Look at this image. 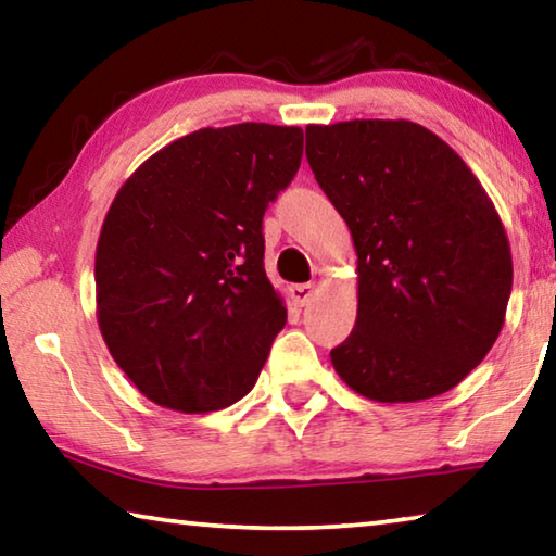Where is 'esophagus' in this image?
<instances>
[{"mask_svg": "<svg viewBox=\"0 0 556 556\" xmlns=\"http://www.w3.org/2000/svg\"><path fill=\"white\" fill-rule=\"evenodd\" d=\"M289 296L294 301V306H306L316 296V285H312V281L308 285H291Z\"/></svg>", "mask_w": 556, "mask_h": 556, "instance_id": "obj_1", "label": "esophagus"}]
</instances>
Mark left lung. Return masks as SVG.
I'll list each match as a JSON object with an SVG mask.
<instances>
[{
	"instance_id": "obj_1",
	"label": "left lung",
	"mask_w": 556,
	"mask_h": 556,
	"mask_svg": "<svg viewBox=\"0 0 556 556\" xmlns=\"http://www.w3.org/2000/svg\"><path fill=\"white\" fill-rule=\"evenodd\" d=\"M306 159L357 255L355 328L331 351L336 372L390 404L456 388L501 336L513 289L510 242L485 188L409 119L308 125Z\"/></svg>"
}]
</instances>
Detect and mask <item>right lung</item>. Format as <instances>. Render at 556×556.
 <instances>
[{
	"label": "right lung",
	"instance_id": "obj_1",
	"mask_svg": "<svg viewBox=\"0 0 556 556\" xmlns=\"http://www.w3.org/2000/svg\"><path fill=\"white\" fill-rule=\"evenodd\" d=\"M301 154V127H205L159 149L117 191L96 250L98 326L159 407L218 412L257 382L287 324L262 215Z\"/></svg>",
	"mask_w": 556,
	"mask_h": 556
}]
</instances>
